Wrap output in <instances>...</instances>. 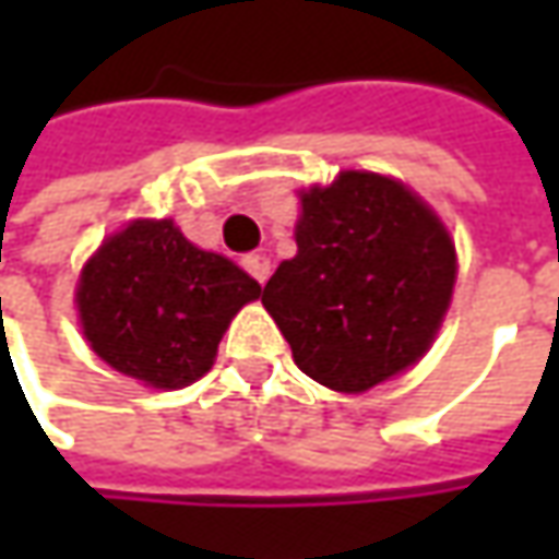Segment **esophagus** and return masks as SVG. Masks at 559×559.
<instances>
[{
  "label": "esophagus",
  "mask_w": 559,
  "mask_h": 559,
  "mask_svg": "<svg viewBox=\"0 0 559 559\" xmlns=\"http://www.w3.org/2000/svg\"><path fill=\"white\" fill-rule=\"evenodd\" d=\"M242 264H246L248 273H251V276H254V280H258L261 286L267 283V276H270V258H267V254H264V251H254V254H248V258H246V261H242Z\"/></svg>",
  "instance_id": "obj_1"
}]
</instances>
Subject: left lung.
Wrapping results in <instances>:
<instances>
[{
    "mask_svg": "<svg viewBox=\"0 0 559 559\" xmlns=\"http://www.w3.org/2000/svg\"><path fill=\"white\" fill-rule=\"evenodd\" d=\"M298 254L264 286V308L301 373L367 392L429 352L451 305L457 251L439 214L392 177L342 170L301 189Z\"/></svg>",
    "mask_w": 559,
    "mask_h": 559,
    "instance_id": "left-lung-1",
    "label": "left lung"
}]
</instances>
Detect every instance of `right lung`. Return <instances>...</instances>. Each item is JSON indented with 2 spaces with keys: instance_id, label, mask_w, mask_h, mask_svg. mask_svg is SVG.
<instances>
[{
  "instance_id": "right-lung-1",
  "label": "right lung",
  "mask_w": 559,
  "mask_h": 559,
  "mask_svg": "<svg viewBox=\"0 0 559 559\" xmlns=\"http://www.w3.org/2000/svg\"><path fill=\"white\" fill-rule=\"evenodd\" d=\"M258 280L192 246L174 221H133L108 236L76 283L80 326L108 367L152 389L202 379Z\"/></svg>"
}]
</instances>
